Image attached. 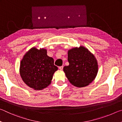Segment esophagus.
<instances>
[{"label":"esophagus","mask_w":122,"mask_h":122,"mask_svg":"<svg viewBox=\"0 0 122 122\" xmlns=\"http://www.w3.org/2000/svg\"><path fill=\"white\" fill-rule=\"evenodd\" d=\"M63 68V66H60V67H59V69H60V70H62Z\"/></svg>","instance_id":"obj_1"}]
</instances>
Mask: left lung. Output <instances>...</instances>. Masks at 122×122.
<instances>
[{
  "label": "left lung",
  "mask_w": 122,
  "mask_h": 122,
  "mask_svg": "<svg viewBox=\"0 0 122 122\" xmlns=\"http://www.w3.org/2000/svg\"><path fill=\"white\" fill-rule=\"evenodd\" d=\"M69 65L63 67L66 77L77 87L88 86L96 77L98 65L95 57L83 46L74 48L68 52Z\"/></svg>",
  "instance_id": "obj_1"
}]
</instances>
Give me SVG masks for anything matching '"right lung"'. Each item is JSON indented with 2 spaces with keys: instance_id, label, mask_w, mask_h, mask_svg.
<instances>
[{
  "instance_id": "1",
  "label": "right lung",
  "mask_w": 122,
  "mask_h": 122,
  "mask_svg": "<svg viewBox=\"0 0 122 122\" xmlns=\"http://www.w3.org/2000/svg\"><path fill=\"white\" fill-rule=\"evenodd\" d=\"M57 69L54 65V59L47 55L46 49L33 47L26 53L20 62V74L30 88L42 90L51 84Z\"/></svg>"
}]
</instances>
